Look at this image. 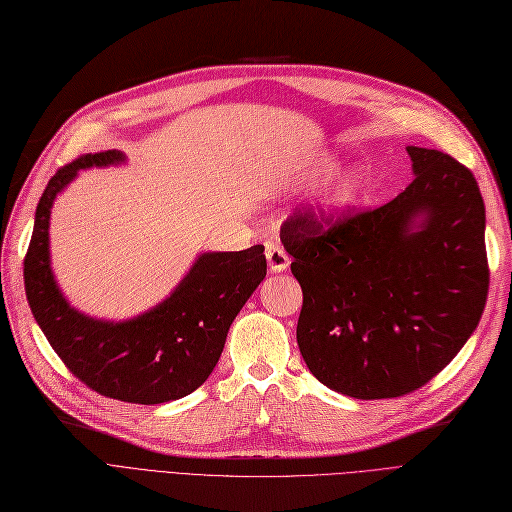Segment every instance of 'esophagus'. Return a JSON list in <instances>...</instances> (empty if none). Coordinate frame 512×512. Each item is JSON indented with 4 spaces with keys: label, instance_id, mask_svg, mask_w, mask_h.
Instances as JSON below:
<instances>
[{
    "label": "esophagus",
    "instance_id": "34e87169",
    "mask_svg": "<svg viewBox=\"0 0 512 512\" xmlns=\"http://www.w3.org/2000/svg\"><path fill=\"white\" fill-rule=\"evenodd\" d=\"M266 259H268L270 272H285L289 268V263H291L287 251L278 242H268L266 244Z\"/></svg>",
    "mask_w": 512,
    "mask_h": 512
}]
</instances>
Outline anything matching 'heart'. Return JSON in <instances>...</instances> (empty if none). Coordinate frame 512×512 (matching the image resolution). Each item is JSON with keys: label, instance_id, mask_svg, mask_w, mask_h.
<instances>
[{"label": "heart", "instance_id": "heart-1", "mask_svg": "<svg viewBox=\"0 0 512 512\" xmlns=\"http://www.w3.org/2000/svg\"><path fill=\"white\" fill-rule=\"evenodd\" d=\"M334 168H336V166H334L332 159H321V161L317 163V166L312 168L310 178H312V180H319V178H323V176H329V174H332ZM359 189H361V178H359V174H357V172L344 174V176H340L338 183L325 193L323 204H325L327 210H332V212L342 210V208L351 206V204L357 200Z\"/></svg>", "mask_w": 512, "mask_h": 512}]
</instances>
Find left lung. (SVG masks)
Wrapping results in <instances>:
<instances>
[{
    "instance_id": "left-lung-1",
    "label": "left lung",
    "mask_w": 512,
    "mask_h": 512,
    "mask_svg": "<svg viewBox=\"0 0 512 512\" xmlns=\"http://www.w3.org/2000/svg\"><path fill=\"white\" fill-rule=\"evenodd\" d=\"M406 151L415 180L389 204L336 221L298 210L280 227L304 293L300 353L325 387L357 400L400 398L430 383L487 302L476 178L440 151Z\"/></svg>"
}]
</instances>
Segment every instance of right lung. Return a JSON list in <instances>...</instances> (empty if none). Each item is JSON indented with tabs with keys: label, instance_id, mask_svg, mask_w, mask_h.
<instances>
[{
	"label": "right lung",
	"instance_id": "obj_1",
	"mask_svg": "<svg viewBox=\"0 0 512 512\" xmlns=\"http://www.w3.org/2000/svg\"><path fill=\"white\" fill-rule=\"evenodd\" d=\"M119 163H125L121 151L89 153L48 180L25 255V293L46 340L82 383L121 402L163 404L185 398L210 376L229 325L266 278L268 263L261 244L202 253L168 298L142 315L127 321L82 315L65 300L51 268V208L78 170Z\"/></svg>",
	"mask_w": 512,
	"mask_h": 512
}]
</instances>
